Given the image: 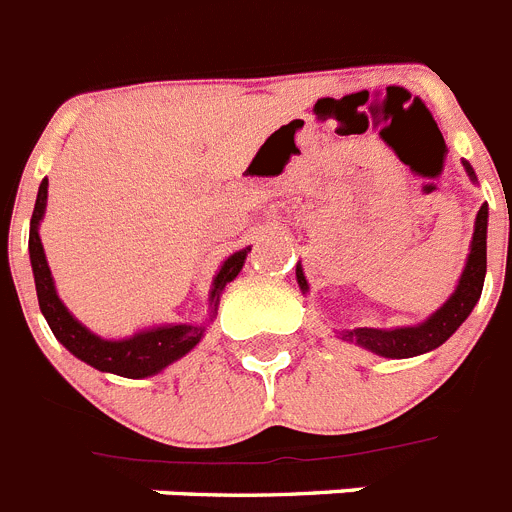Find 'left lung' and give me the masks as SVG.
<instances>
[{
    "label": "left lung",
    "mask_w": 512,
    "mask_h": 512,
    "mask_svg": "<svg viewBox=\"0 0 512 512\" xmlns=\"http://www.w3.org/2000/svg\"><path fill=\"white\" fill-rule=\"evenodd\" d=\"M468 177L476 183V172L468 162H463ZM487 225H489V209L487 204L481 206L476 214L474 225V238H471V248H468V259L460 280L455 285L453 295L447 298L442 306L429 314L424 322L408 324V327H392V329H379V327H356V329H342L340 340L356 342L358 348L377 353L384 358H413L421 353L439 348L442 342L450 340L455 335V329L466 322L468 314L474 311V306L481 298V287H484V277H487ZM295 277H298V287L303 293H308L306 274L303 266H295Z\"/></svg>",
    "instance_id": "left-lung-1"
}]
</instances>
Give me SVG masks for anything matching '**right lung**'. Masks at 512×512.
I'll use <instances>...</instances> for the list:
<instances>
[{
    "instance_id": "obj_1",
    "label": "right lung",
    "mask_w": 512,
    "mask_h": 512,
    "mask_svg": "<svg viewBox=\"0 0 512 512\" xmlns=\"http://www.w3.org/2000/svg\"><path fill=\"white\" fill-rule=\"evenodd\" d=\"M46 196H49V180H41L38 185L36 206H33L31 217V235H28V251H31V266H33V280H36V295L41 314H44L46 324L52 327L54 337L65 345L75 358H80L88 366H94L107 374H117V377L128 379H146L154 377L159 371H164L170 363L180 361L185 353L196 348L198 342L204 340L206 327L214 322L219 308V295L240 274L246 256L251 251L240 248L232 256H227L219 266V272L214 274L209 290V319L201 324H159V327L138 329L130 337H120V340H107V337L96 335L86 324H80L70 308L62 303L54 287L52 269L46 261L44 246H41V219L46 214Z\"/></svg>"
}]
</instances>
